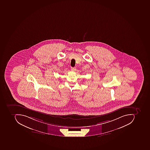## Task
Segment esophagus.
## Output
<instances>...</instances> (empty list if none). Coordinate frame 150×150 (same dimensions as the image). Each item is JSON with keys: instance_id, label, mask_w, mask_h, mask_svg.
Segmentation results:
<instances>
[{"instance_id": "esophagus-1", "label": "esophagus", "mask_w": 150, "mask_h": 150, "mask_svg": "<svg viewBox=\"0 0 150 150\" xmlns=\"http://www.w3.org/2000/svg\"><path fill=\"white\" fill-rule=\"evenodd\" d=\"M71 70L75 71L76 70V67H71Z\"/></svg>"}]
</instances>
